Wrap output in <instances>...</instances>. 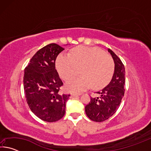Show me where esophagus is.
<instances>
[{"mask_svg": "<svg viewBox=\"0 0 151 151\" xmlns=\"http://www.w3.org/2000/svg\"><path fill=\"white\" fill-rule=\"evenodd\" d=\"M81 93H73L72 94H71V96L72 97H75V96H79L81 95Z\"/></svg>", "mask_w": 151, "mask_h": 151, "instance_id": "1", "label": "esophagus"}]
</instances>
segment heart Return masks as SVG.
Segmentation results:
<instances>
[{"instance_id":"obj_1","label":"heart","mask_w":151,"mask_h":151,"mask_svg":"<svg viewBox=\"0 0 151 151\" xmlns=\"http://www.w3.org/2000/svg\"><path fill=\"white\" fill-rule=\"evenodd\" d=\"M56 66L65 81L77 75L81 69L83 75L71 79L66 85L68 91L81 92L92 85L101 88L108 85L114 75L115 64L111 56L101 48L79 46L72 49L70 55H58Z\"/></svg>"}]
</instances>
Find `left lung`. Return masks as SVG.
Listing matches in <instances>:
<instances>
[{"mask_svg": "<svg viewBox=\"0 0 151 151\" xmlns=\"http://www.w3.org/2000/svg\"><path fill=\"white\" fill-rule=\"evenodd\" d=\"M115 64L114 73L111 81L101 91L96 93L99 97H91V101L85 106L86 115L95 122L106 121L115 113L120 106L124 94L125 69L123 63L115 53L109 49Z\"/></svg>", "mask_w": 151, "mask_h": 151, "instance_id": "left-lung-1", "label": "left lung"}]
</instances>
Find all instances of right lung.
Wrapping results in <instances>:
<instances>
[{"label":"right lung","instance_id":"1","mask_svg":"<svg viewBox=\"0 0 151 151\" xmlns=\"http://www.w3.org/2000/svg\"><path fill=\"white\" fill-rule=\"evenodd\" d=\"M64 49L55 43L35 53L24 68L25 98L30 109L42 121L52 122L65 114L66 103L70 94H60L63 83L55 68V60Z\"/></svg>","mask_w":151,"mask_h":151}]
</instances>
